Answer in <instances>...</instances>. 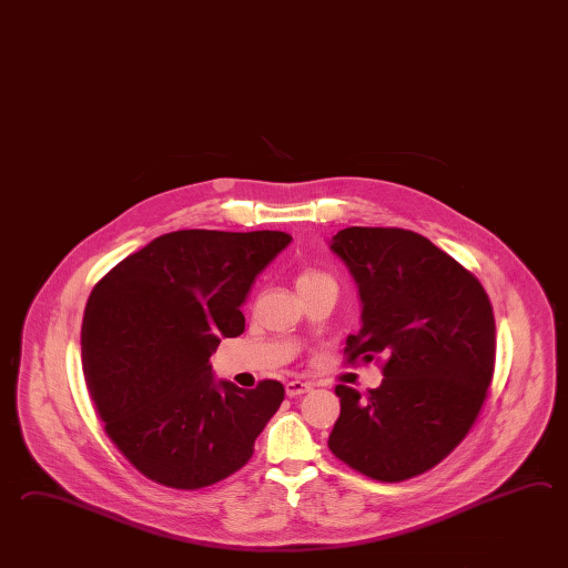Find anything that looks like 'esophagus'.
I'll return each instance as SVG.
<instances>
[{
  "instance_id": "1",
  "label": "esophagus",
  "mask_w": 568,
  "mask_h": 568,
  "mask_svg": "<svg viewBox=\"0 0 568 568\" xmlns=\"http://www.w3.org/2000/svg\"><path fill=\"white\" fill-rule=\"evenodd\" d=\"M312 390V384L302 383V381H291V383L285 384V393L287 396H302V394L310 393Z\"/></svg>"
}]
</instances>
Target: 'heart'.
Returning <instances> with one entry per match:
<instances>
[{"instance_id":"heart-1","label":"heart","mask_w":568,"mask_h":568,"mask_svg":"<svg viewBox=\"0 0 568 568\" xmlns=\"http://www.w3.org/2000/svg\"><path fill=\"white\" fill-rule=\"evenodd\" d=\"M327 281H332V278H329V275L322 273V271L305 268V271H302V273L297 275V290L312 287V285H317V283H327Z\"/></svg>"}]
</instances>
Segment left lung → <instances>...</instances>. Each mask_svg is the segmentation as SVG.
<instances>
[{
    "label": "left lung",
    "instance_id": "1",
    "mask_svg": "<svg viewBox=\"0 0 568 568\" xmlns=\"http://www.w3.org/2000/svg\"><path fill=\"white\" fill-rule=\"evenodd\" d=\"M358 285L362 327L347 358L386 356L366 398L339 384L327 447L359 474L405 481L462 443L486 400L496 322L481 283L417 232L349 226L332 236Z\"/></svg>",
    "mask_w": 568,
    "mask_h": 568
}]
</instances>
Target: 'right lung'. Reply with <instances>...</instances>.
<instances>
[{
    "instance_id": "1",
    "label": "right lung",
    "mask_w": 568,
    "mask_h": 568,
    "mask_svg": "<svg viewBox=\"0 0 568 568\" xmlns=\"http://www.w3.org/2000/svg\"><path fill=\"white\" fill-rule=\"evenodd\" d=\"M281 231H175L123 258L89 295L82 372L104 433L162 486L200 489L239 471L285 388L216 381L210 356L241 336L255 277Z\"/></svg>"
}]
</instances>
